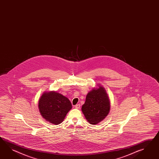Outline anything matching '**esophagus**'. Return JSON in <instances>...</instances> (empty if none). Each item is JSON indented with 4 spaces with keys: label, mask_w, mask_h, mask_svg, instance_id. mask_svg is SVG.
Segmentation results:
<instances>
[{
    "label": "esophagus",
    "mask_w": 159,
    "mask_h": 159,
    "mask_svg": "<svg viewBox=\"0 0 159 159\" xmlns=\"http://www.w3.org/2000/svg\"><path fill=\"white\" fill-rule=\"evenodd\" d=\"M75 108H77V109H79L80 108V104H78V105H76L75 106Z\"/></svg>",
    "instance_id": "34e87169"
}]
</instances>
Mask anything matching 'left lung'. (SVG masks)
I'll return each mask as SVG.
<instances>
[{"label":"left lung","instance_id":"1","mask_svg":"<svg viewBox=\"0 0 159 159\" xmlns=\"http://www.w3.org/2000/svg\"><path fill=\"white\" fill-rule=\"evenodd\" d=\"M110 101L105 89L99 86L87 95L81 110L89 124L95 125L104 120L110 110Z\"/></svg>","mask_w":159,"mask_h":159}]
</instances>
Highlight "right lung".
Returning <instances> with one entry per match:
<instances>
[{
  "instance_id": "right-lung-1",
  "label": "right lung",
  "mask_w": 159,
  "mask_h": 159,
  "mask_svg": "<svg viewBox=\"0 0 159 159\" xmlns=\"http://www.w3.org/2000/svg\"><path fill=\"white\" fill-rule=\"evenodd\" d=\"M39 110L45 120L58 125L72 108L70 100L61 93L51 91L43 93L39 100Z\"/></svg>"
}]
</instances>
